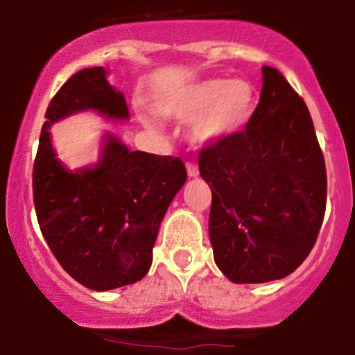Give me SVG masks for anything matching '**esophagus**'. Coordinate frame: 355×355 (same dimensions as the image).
<instances>
[{
  "mask_svg": "<svg viewBox=\"0 0 355 355\" xmlns=\"http://www.w3.org/2000/svg\"><path fill=\"white\" fill-rule=\"evenodd\" d=\"M198 166L195 164V162H187V175L189 177H198Z\"/></svg>",
  "mask_w": 355,
  "mask_h": 355,
  "instance_id": "esophagus-1",
  "label": "esophagus"
}]
</instances>
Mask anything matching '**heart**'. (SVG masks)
Here are the masks:
<instances>
[{"label":"heart","instance_id":"b5f03b06","mask_svg":"<svg viewBox=\"0 0 355 355\" xmlns=\"http://www.w3.org/2000/svg\"><path fill=\"white\" fill-rule=\"evenodd\" d=\"M162 116L193 119L191 137L198 144H212L232 137L250 121L255 109V89L246 80L211 78L168 92L157 101ZM144 125L157 123L143 116Z\"/></svg>","mask_w":355,"mask_h":355}]
</instances>
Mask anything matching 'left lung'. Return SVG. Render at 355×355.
<instances>
[{"instance_id": "obj_1", "label": "left lung", "mask_w": 355, "mask_h": 355, "mask_svg": "<svg viewBox=\"0 0 355 355\" xmlns=\"http://www.w3.org/2000/svg\"><path fill=\"white\" fill-rule=\"evenodd\" d=\"M200 175L212 191L214 261L236 284L284 279L313 250L327 203V171L306 101L275 67L243 130L205 144Z\"/></svg>"}]
</instances>
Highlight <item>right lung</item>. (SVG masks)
<instances>
[{"instance_id":"right-lung-1","label":"right lung","mask_w":355,"mask_h":355,"mask_svg":"<svg viewBox=\"0 0 355 355\" xmlns=\"http://www.w3.org/2000/svg\"><path fill=\"white\" fill-rule=\"evenodd\" d=\"M103 67L71 76L46 110L33 162V203L41 232L60 266L94 291L134 284L152 266V250L169 203L186 184L178 157L130 152L109 135L94 168L76 173L60 164L49 126L78 110L128 118L125 96Z\"/></svg>"}]
</instances>
